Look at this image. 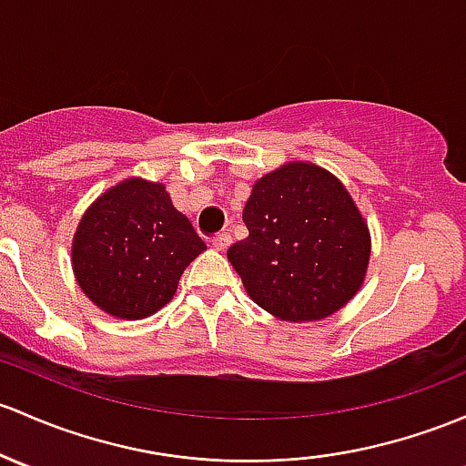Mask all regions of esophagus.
Returning a JSON list of instances; mask_svg holds the SVG:
<instances>
[{"label":"esophagus","mask_w":466,"mask_h":466,"mask_svg":"<svg viewBox=\"0 0 466 466\" xmlns=\"http://www.w3.org/2000/svg\"><path fill=\"white\" fill-rule=\"evenodd\" d=\"M229 243H232V237H229L228 232H220V234H217V237H212V246L220 249V252H223V249H228Z\"/></svg>","instance_id":"esophagus-1"}]
</instances>
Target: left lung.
I'll return each instance as SVG.
<instances>
[{"label":"left lung","instance_id":"obj_1","mask_svg":"<svg viewBox=\"0 0 466 466\" xmlns=\"http://www.w3.org/2000/svg\"><path fill=\"white\" fill-rule=\"evenodd\" d=\"M243 220L248 238L228 249L248 295L286 321H317L349 303L370 257V237L344 185L310 163L257 180Z\"/></svg>","mask_w":466,"mask_h":466}]
</instances>
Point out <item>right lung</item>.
Here are the masks:
<instances>
[{
  "label": "right lung",
  "mask_w": 466,
  "mask_h": 466,
  "mask_svg": "<svg viewBox=\"0 0 466 466\" xmlns=\"http://www.w3.org/2000/svg\"><path fill=\"white\" fill-rule=\"evenodd\" d=\"M205 249L160 183L129 178L86 209L73 238V270L96 306L145 319L174 297L185 268Z\"/></svg>",
  "instance_id": "right-lung-1"
}]
</instances>
